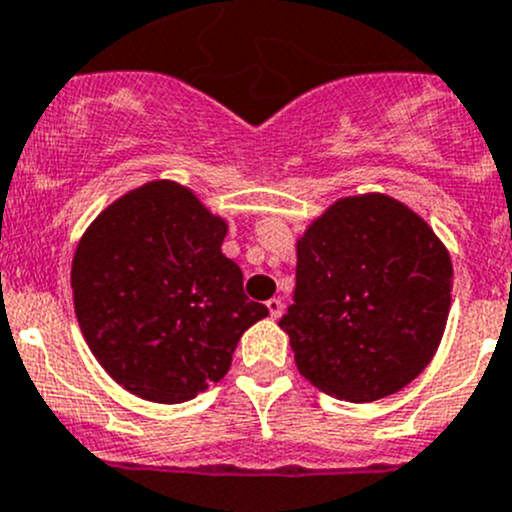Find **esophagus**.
<instances>
[{
	"instance_id": "obj_1",
	"label": "esophagus",
	"mask_w": 512,
	"mask_h": 512,
	"mask_svg": "<svg viewBox=\"0 0 512 512\" xmlns=\"http://www.w3.org/2000/svg\"><path fill=\"white\" fill-rule=\"evenodd\" d=\"M267 310H270L272 320H277L282 315V310H285V305H282L280 297H272V300H267Z\"/></svg>"
}]
</instances>
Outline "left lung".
<instances>
[{"label": "left lung", "instance_id": "8db88e82", "mask_svg": "<svg viewBox=\"0 0 512 512\" xmlns=\"http://www.w3.org/2000/svg\"><path fill=\"white\" fill-rule=\"evenodd\" d=\"M453 265L428 222L388 195L345 197L297 240L280 317L302 377L350 403L403 390L433 360Z\"/></svg>", "mask_w": 512, "mask_h": 512}]
</instances>
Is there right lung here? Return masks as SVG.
<instances>
[{"label":"right lung","mask_w":512,"mask_h":512,"mask_svg":"<svg viewBox=\"0 0 512 512\" xmlns=\"http://www.w3.org/2000/svg\"><path fill=\"white\" fill-rule=\"evenodd\" d=\"M225 220L187 187L147 182L89 225L72 260L74 312L109 377L152 403H185L227 375L267 315L222 255Z\"/></svg>","instance_id":"obj_1"}]
</instances>
